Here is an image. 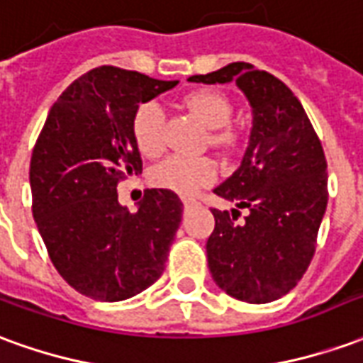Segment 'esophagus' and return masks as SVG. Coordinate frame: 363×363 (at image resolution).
I'll return each mask as SVG.
<instances>
[{
  "instance_id": "obj_1",
  "label": "esophagus",
  "mask_w": 363,
  "mask_h": 363,
  "mask_svg": "<svg viewBox=\"0 0 363 363\" xmlns=\"http://www.w3.org/2000/svg\"><path fill=\"white\" fill-rule=\"evenodd\" d=\"M182 204H184V210H190V208H194V206H196V202H194V200H184Z\"/></svg>"
}]
</instances>
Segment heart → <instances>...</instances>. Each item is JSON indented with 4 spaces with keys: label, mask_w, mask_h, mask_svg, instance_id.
I'll return each mask as SVG.
<instances>
[{
    "label": "heart",
    "mask_w": 363,
    "mask_h": 363,
    "mask_svg": "<svg viewBox=\"0 0 363 363\" xmlns=\"http://www.w3.org/2000/svg\"><path fill=\"white\" fill-rule=\"evenodd\" d=\"M184 106L210 130L223 128L233 114L229 99L218 91H194L184 99ZM163 128L165 114L157 103H143L138 106L132 118V135L143 155L153 157L163 150ZM212 140L216 143H228L231 142V134L216 132ZM216 174L218 169L210 159L171 155L151 169L150 179L157 189L171 190L181 196H192L216 181Z\"/></svg>",
    "instance_id": "1"
}]
</instances>
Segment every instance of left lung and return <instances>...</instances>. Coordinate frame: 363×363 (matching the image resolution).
<instances>
[{
	"instance_id": "1",
	"label": "left lung",
	"mask_w": 363,
	"mask_h": 363,
	"mask_svg": "<svg viewBox=\"0 0 363 363\" xmlns=\"http://www.w3.org/2000/svg\"><path fill=\"white\" fill-rule=\"evenodd\" d=\"M189 82L231 83L252 108L241 165L213 192L235 208L212 210L216 228L206 243L208 268L225 294L249 303L286 296L315 252L327 210V159L297 96L268 72L235 62ZM240 209H247L237 222Z\"/></svg>"
}]
</instances>
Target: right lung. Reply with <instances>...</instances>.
Segmentation results:
<instances>
[{
  "mask_svg": "<svg viewBox=\"0 0 363 363\" xmlns=\"http://www.w3.org/2000/svg\"><path fill=\"white\" fill-rule=\"evenodd\" d=\"M177 83L101 66L48 112L30 157L33 216L52 264L83 296L122 301L165 270L182 202L171 190L150 189L130 212L116 186L142 173L134 112Z\"/></svg>",
  "mask_w": 363,
  "mask_h": 363,
  "instance_id": "obj_1",
  "label": "right lung"
}]
</instances>
